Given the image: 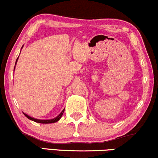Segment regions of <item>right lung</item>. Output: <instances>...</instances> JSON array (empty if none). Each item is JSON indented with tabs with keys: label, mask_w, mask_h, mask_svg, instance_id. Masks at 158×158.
Listing matches in <instances>:
<instances>
[{
	"label": "right lung",
	"mask_w": 158,
	"mask_h": 158,
	"mask_svg": "<svg viewBox=\"0 0 158 158\" xmlns=\"http://www.w3.org/2000/svg\"><path fill=\"white\" fill-rule=\"evenodd\" d=\"M17 60H18V58H17ZM17 60H16V62H17ZM64 110H63L62 111L61 113H60V114L59 115V116H56V118H53V119H48V120H41V119H36V118H32V117H31V116H27V115L25 114V113H24V116H25L27 118H29V119L32 120V121H34V122H38V123H42V124H48V123H54V122H56L59 121L60 118L62 117V116H63V113H64Z\"/></svg>",
	"instance_id": "add662e5"
}]
</instances>
